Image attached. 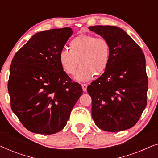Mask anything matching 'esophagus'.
<instances>
[{"mask_svg": "<svg viewBox=\"0 0 158 158\" xmlns=\"http://www.w3.org/2000/svg\"><path fill=\"white\" fill-rule=\"evenodd\" d=\"M87 84H82V88H83V90L84 92H85L87 90Z\"/></svg>", "mask_w": 158, "mask_h": 158, "instance_id": "1", "label": "esophagus"}]
</instances>
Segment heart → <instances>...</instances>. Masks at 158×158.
Returning <instances> with one entry per match:
<instances>
[{"label":"heart","instance_id":"obj_1","mask_svg":"<svg viewBox=\"0 0 158 158\" xmlns=\"http://www.w3.org/2000/svg\"><path fill=\"white\" fill-rule=\"evenodd\" d=\"M70 50L60 52L59 61L66 74L75 75L79 62L81 64L75 76L81 82L91 80L95 73L98 75L106 70L109 64L111 48L106 40L93 35L81 34L69 44Z\"/></svg>","mask_w":158,"mask_h":158}]
</instances>
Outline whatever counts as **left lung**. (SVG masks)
I'll list each match as a JSON object with an SVG mask.
<instances>
[{
	"label": "left lung",
	"instance_id": "left-lung-1",
	"mask_svg": "<svg viewBox=\"0 0 158 158\" xmlns=\"http://www.w3.org/2000/svg\"><path fill=\"white\" fill-rule=\"evenodd\" d=\"M88 29L106 40L111 48L106 70L87 88L92 98L93 119L106 131L130 129L147 106L148 79L144 53L117 27L98 25Z\"/></svg>",
	"mask_w": 158,
	"mask_h": 158
}]
</instances>
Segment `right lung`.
Returning <instances> with one entry per match:
<instances>
[{"instance_id":"add662e5","label":"right lung","mask_w":158,"mask_h":158,"mask_svg":"<svg viewBox=\"0 0 158 158\" xmlns=\"http://www.w3.org/2000/svg\"><path fill=\"white\" fill-rule=\"evenodd\" d=\"M73 33L69 27L38 32L13 58L8 83L10 106L31 132L61 131L83 94L81 85L72 82L59 61Z\"/></svg>"}]
</instances>
